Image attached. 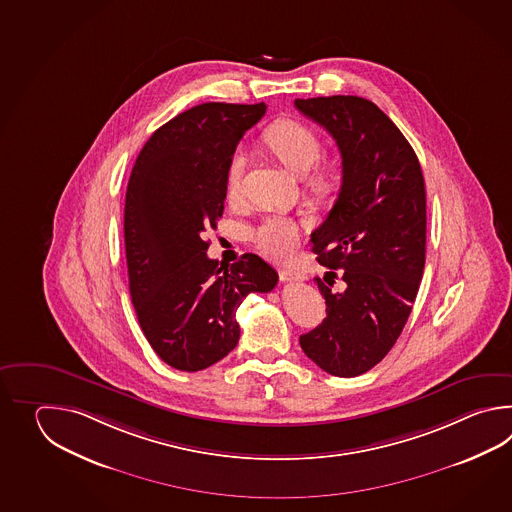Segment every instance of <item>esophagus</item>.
<instances>
[{
    "mask_svg": "<svg viewBox=\"0 0 512 512\" xmlns=\"http://www.w3.org/2000/svg\"><path fill=\"white\" fill-rule=\"evenodd\" d=\"M278 274H280L282 282H302L304 280V274L296 271L293 267H282Z\"/></svg>",
    "mask_w": 512,
    "mask_h": 512,
    "instance_id": "1",
    "label": "esophagus"
}]
</instances>
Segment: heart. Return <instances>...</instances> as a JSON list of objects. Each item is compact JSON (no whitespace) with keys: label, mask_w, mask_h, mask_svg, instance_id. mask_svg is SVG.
<instances>
[{"label":"heart","mask_w":512,"mask_h":512,"mask_svg":"<svg viewBox=\"0 0 512 512\" xmlns=\"http://www.w3.org/2000/svg\"><path fill=\"white\" fill-rule=\"evenodd\" d=\"M265 142L272 153L293 174L305 175L322 157V141L313 128L298 120H278L265 131ZM245 172V153L236 150L227 168V199L236 203L241 196V181ZM311 183L324 186V174H316ZM254 241L261 252L272 258H287L300 241V225L282 214L263 219L254 230Z\"/></svg>","instance_id":"1"}]
</instances>
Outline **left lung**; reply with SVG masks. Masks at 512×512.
Returning a JSON list of instances; mask_svg holds the SVG:
<instances>
[{
	"mask_svg": "<svg viewBox=\"0 0 512 512\" xmlns=\"http://www.w3.org/2000/svg\"><path fill=\"white\" fill-rule=\"evenodd\" d=\"M326 128L342 157V186L311 249L327 267L316 278L324 322L300 337L305 355L335 377H357L393 348L412 313L426 254V192L419 159L371 100L296 98ZM343 291L333 292L334 280Z\"/></svg>",
	"mask_w": 512,
	"mask_h": 512,
	"instance_id": "1",
	"label": "left lung"
}]
</instances>
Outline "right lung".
I'll list each match as a JSON object with an SVG mask.
<instances>
[{"label":"right lung","instance_id":"1","mask_svg":"<svg viewBox=\"0 0 512 512\" xmlns=\"http://www.w3.org/2000/svg\"><path fill=\"white\" fill-rule=\"evenodd\" d=\"M260 104L207 102L168 120L131 170L124 243L131 304L144 337L168 366L205 370L240 340L236 311L249 293H269L278 272L256 254L230 267L207 256L227 197V168Z\"/></svg>","mask_w":512,"mask_h":512}]
</instances>
